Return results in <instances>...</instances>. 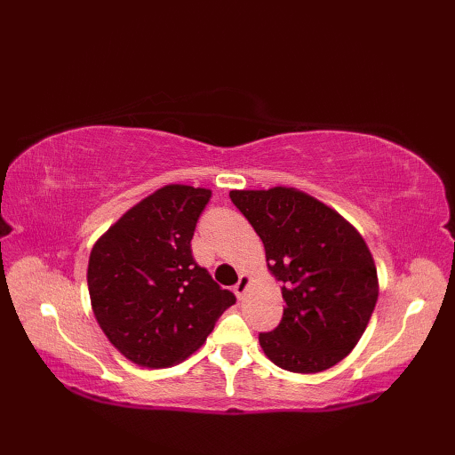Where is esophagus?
Returning <instances> with one entry per match:
<instances>
[{"label":"esophagus","mask_w":455,"mask_h":455,"mask_svg":"<svg viewBox=\"0 0 455 455\" xmlns=\"http://www.w3.org/2000/svg\"><path fill=\"white\" fill-rule=\"evenodd\" d=\"M250 283H252V277H250L248 274H243V275H240L238 283L235 285V293H236V297H238V299H244V295H246V291H248Z\"/></svg>","instance_id":"1"}]
</instances>
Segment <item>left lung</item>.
Masks as SVG:
<instances>
[{
  "mask_svg": "<svg viewBox=\"0 0 455 455\" xmlns=\"http://www.w3.org/2000/svg\"><path fill=\"white\" fill-rule=\"evenodd\" d=\"M230 199L262 238L269 274L282 283L283 318L259 334L282 370L318 373L360 342L379 295L373 256L340 212L295 188L233 189Z\"/></svg>",
  "mask_w": 455,
  "mask_h": 455,
  "instance_id": "obj_1",
  "label": "left lung"
}]
</instances>
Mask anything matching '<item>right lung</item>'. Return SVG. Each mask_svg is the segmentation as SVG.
Returning a JSON list of instances; mask_svg holds the SVG:
<instances>
[{
  "label": "right lung",
  "mask_w": 455,
  "mask_h": 455,
  "mask_svg": "<svg viewBox=\"0 0 455 455\" xmlns=\"http://www.w3.org/2000/svg\"><path fill=\"white\" fill-rule=\"evenodd\" d=\"M211 189L170 183L139 201L93 244L88 289L103 334L150 370L189 357L235 305L191 256Z\"/></svg>",
  "instance_id": "1"
}]
</instances>
